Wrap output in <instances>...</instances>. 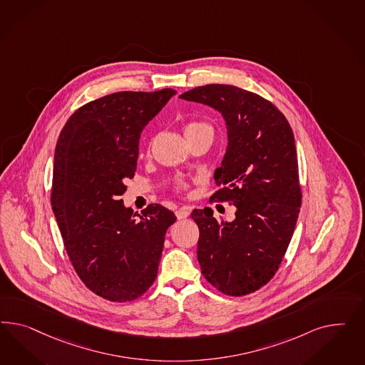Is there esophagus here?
<instances>
[{"mask_svg":"<svg viewBox=\"0 0 365 365\" xmlns=\"http://www.w3.org/2000/svg\"><path fill=\"white\" fill-rule=\"evenodd\" d=\"M190 207L187 206H185V207H180L179 210H177V217L178 220H185V218H187L188 215H190Z\"/></svg>","mask_w":365,"mask_h":365,"instance_id":"34e87169","label":"esophagus"}]
</instances>
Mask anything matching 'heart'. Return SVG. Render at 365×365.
<instances>
[{"instance_id": "1", "label": "heart", "mask_w": 365, "mask_h": 365, "mask_svg": "<svg viewBox=\"0 0 365 365\" xmlns=\"http://www.w3.org/2000/svg\"><path fill=\"white\" fill-rule=\"evenodd\" d=\"M202 128H210L209 124L206 123L200 122H190L185 125V135H190V133H195L198 130ZM174 188L177 190L178 192H182V194H187L188 190H190V185L185 179H177L174 182Z\"/></svg>"}]
</instances>
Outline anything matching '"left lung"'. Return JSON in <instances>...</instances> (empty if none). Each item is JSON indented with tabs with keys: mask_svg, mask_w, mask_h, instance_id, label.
Returning <instances> with one entry per match:
<instances>
[{
	"mask_svg": "<svg viewBox=\"0 0 365 365\" xmlns=\"http://www.w3.org/2000/svg\"><path fill=\"white\" fill-rule=\"evenodd\" d=\"M179 98L220 110L229 138L214 174L221 188L211 199L229 202L234 221L214 218L210 207L191 212L202 274L226 296L255 293L276 274L299 218L302 192L292 127L273 103L234 86L207 84Z\"/></svg>",
	"mask_w": 365,
	"mask_h": 365,
	"instance_id": "1",
	"label": "left lung"
}]
</instances>
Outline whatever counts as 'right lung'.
Masks as SVG:
<instances>
[{
	"label": "right lung",
	"mask_w": 365,
	"mask_h": 365,
	"mask_svg": "<svg viewBox=\"0 0 365 365\" xmlns=\"http://www.w3.org/2000/svg\"><path fill=\"white\" fill-rule=\"evenodd\" d=\"M175 93L123 91L92 100L71 115L56 144L51 203L66 255L84 285L108 301L150 289L177 221L162 205L139 215L120 199L136 173L140 133Z\"/></svg>",
	"instance_id": "obj_1"
}]
</instances>
